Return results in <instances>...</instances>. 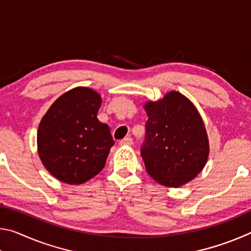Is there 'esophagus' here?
<instances>
[{"instance_id": "esophagus-1", "label": "esophagus", "mask_w": 251, "mask_h": 251, "mask_svg": "<svg viewBox=\"0 0 251 251\" xmlns=\"http://www.w3.org/2000/svg\"><path fill=\"white\" fill-rule=\"evenodd\" d=\"M120 145L122 146H131L133 145V139L130 137H125L124 139H122L120 142Z\"/></svg>"}]
</instances>
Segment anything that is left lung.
I'll return each mask as SVG.
<instances>
[{
    "label": "left lung",
    "mask_w": 251,
    "mask_h": 251,
    "mask_svg": "<svg viewBox=\"0 0 251 251\" xmlns=\"http://www.w3.org/2000/svg\"><path fill=\"white\" fill-rule=\"evenodd\" d=\"M146 141L142 157L152 179L169 188L193 180L209 157L205 123L188 97L169 91L157 100H147Z\"/></svg>",
    "instance_id": "obj_1"
}]
</instances>
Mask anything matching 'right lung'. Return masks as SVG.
<instances>
[{
	"label": "right lung",
	"mask_w": 251,
	"mask_h": 251,
	"mask_svg": "<svg viewBox=\"0 0 251 251\" xmlns=\"http://www.w3.org/2000/svg\"><path fill=\"white\" fill-rule=\"evenodd\" d=\"M101 96L77 86L50 106L37 129V152L50 175L80 185L104 168L114 145L109 127L97 120Z\"/></svg>",
	"instance_id": "1"
}]
</instances>
